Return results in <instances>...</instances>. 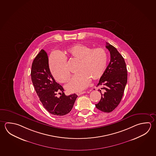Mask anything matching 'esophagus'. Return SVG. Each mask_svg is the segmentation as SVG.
<instances>
[{"label":"esophagus","instance_id":"esophagus-1","mask_svg":"<svg viewBox=\"0 0 156 156\" xmlns=\"http://www.w3.org/2000/svg\"><path fill=\"white\" fill-rule=\"evenodd\" d=\"M85 93V92H79V93H77V96H80V95H81L82 94H84Z\"/></svg>","mask_w":156,"mask_h":156}]
</instances>
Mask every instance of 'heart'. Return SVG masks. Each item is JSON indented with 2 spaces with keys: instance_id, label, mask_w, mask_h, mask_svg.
<instances>
[{
  "instance_id": "1",
  "label": "heart",
  "mask_w": 156,
  "mask_h": 156,
  "mask_svg": "<svg viewBox=\"0 0 156 156\" xmlns=\"http://www.w3.org/2000/svg\"><path fill=\"white\" fill-rule=\"evenodd\" d=\"M67 57L79 60L77 67L79 73L65 85V88L69 92L82 91L88 86L91 79H99L105 73L108 61V55L105 49H92L82 44L67 48L64 55L53 53L49 58V68L54 79L60 83L67 82L71 76Z\"/></svg>"
}]
</instances>
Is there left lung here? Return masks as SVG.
<instances>
[{
    "label": "left lung",
    "mask_w": 156,
    "mask_h": 156,
    "mask_svg": "<svg viewBox=\"0 0 156 156\" xmlns=\"http://www.w3.org/2000/svg\"><path fill=\"white\" fill-rule=\"evenodd\" d=\"M110 51L111 61L97 86H101L105 93L96 105L99 111L110 113L116 108L122 100L128 80V71L124 58L114 46L106 42ZM99 91V90H98Z\"/></svg>",
    "instance_id": "1"
}]
</instances>
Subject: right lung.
Wrapping results in <instances>:
<instances>
[{
  "label": "right lung",
  "mask_w": 156,
  "mask_h": 156,
  "mask_svg": "<svg viewBox=\"0 0 156 156\" xmlns=\"http://www.w3.org/2000/svg\"><path fill=\"white\" fill-rule=\"evenodd\" d=\"M32 82L37 96L49 113L57 116L69 113L73 107L77 96H66L64 88L58 83L49 68L47 53L42 49L34 58L31 71ZM60 94L59 97L57 95Z\"/></svg>",
  "instance_id": "1"
}]
</instances>
